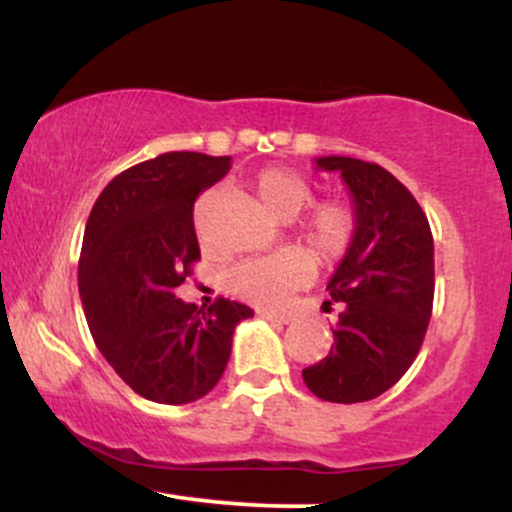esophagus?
<instances>
[{
	"instance_id": "34e87169",
	"label": "esophagus",
	"mask_w": 512,
	"mask_h": 512,
	"mask_svg": "<svg viewBox=\"0 0 512 512\" xmlns=\"http://www.w3.org/2000/svg\"><path fill=\"white\" fill-rule=\"evenodd\" d=\"M260 315L264 317V320H272V322H281V325H289V322L293 320L291 315L286 313H276V310H260Z\"/></svg>"
}]
</instances>
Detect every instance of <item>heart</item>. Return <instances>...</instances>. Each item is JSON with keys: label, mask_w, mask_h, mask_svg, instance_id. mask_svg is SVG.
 <instances>
[{"label": "heart", "mask_w": 512, "mask_h": 512, "mask_svg": "<svg viewBox=\"0 0 512 512\" xmlns=\"http://www.w3.org/2000/svg\"><path fill=\"white\" fill-rule=\"evenodd\" d=\"M260 204L274 219L291 221L313 202L315 185L298 170L264 168L252 180ZM356 233V214L342 199H322L298 223V238L315 260L337 262L349 250ZM313 274V262L301 250L245 260L228 269L226 286L236 296L257 305H279Z\"/></svg>", "instance_id": "heart-1"}]
</instances>
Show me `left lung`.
<instances>
[{
  "label": "left lung",
  "instance_id": "left-lung-1",
  "mask_svg": "<svg viewBox=\"0 0 512 512\" xmlns=\"http://www.w3.org/2000/svg\"><path fill=\"white\" fill-rule=\"evenodd\" d=\"M315 163L342 173L356 233L327 284V305L342 308L334 344L303 380L325 402H368L407 373L424 344L436 289L431 226L414 195L378 163L349 156Z\"/></svg>",
  "mask_w": 512,
  "mask_h": 512
}]
</instances>
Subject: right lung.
I'll return each instance as SVG.
<instances>
[{
	"mask_svg": "<svg viewBox=\"0 0 512 512\" xmlns=\"http://www.w3.org/2000/svg\"><path fill=\"white\" fill-rule=\"evenodd\" d=\"M231 170L228 156L168 151L105 185L88 216L79 293L105 361L137 395L187 404L219 383L248 305L216 298L207 310L175 289L199 260L195 202Z\"/></svg>",
	"mask_w": 512,
	"mask_h": 512,
	"instance_id": "obj_1",
	"label": "right lung"
}]
</instances>
